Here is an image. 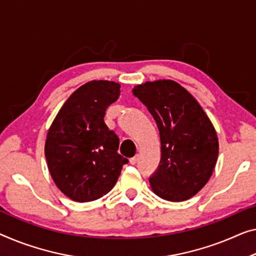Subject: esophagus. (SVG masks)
<instances>
[{"mask_svg": "<svg viewBox=\"0 0 256 256\" xmlns=\"http://www.w3.org/2000/svg\"><path fill=\"white\" fill-rule=\"evenodd\" d=\"M138 160H139V156L136 155V156H134V158H130V163H131L132 166H134V164H136V163H138Z\"/></svg>", "mask_w": 256, "mask_h": 256, "instance_id": "1", "label": "esophagus"}]
</instances>
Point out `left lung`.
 <instances>
[{"mask_svg": "<svg viewBox=\"0 0 256 256\" xmlns=\"http://www.w3.org/2000/svg\"><path fill=\"white\" fill-rule=\"evenodd\" d=\"M132 92L147 106L160 131L161 161L150 178L152 192L172 202L190 199L215 169V128L193 95L174 80L147 82Z\"/></svg>", "mask_w": 256, "mask_h": 256, "instance_id": "8db88e82", "label": "left lung"}]
</instances>
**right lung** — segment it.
Segmentation results:
<instances>
[{
    "label": "right lung",
    "mask_w": 256,
    "mask_h": 256,
    "mask_svg": "<svg viewBox=\"0 0 256 256\" xmlns=\"http://www.w3.org/2000/svg\"><path fill=\"white\" fill-rule=\"evenodd\" d=\"M120 85L92 80L70 95L48 130L44 155L52 180L71 200L88 202L110 192L128 158L120 139L104 123Z\"/></svg>",
    "instance_id": "1"
}]
</instances>
